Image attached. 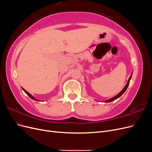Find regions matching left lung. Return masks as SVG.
<instances>
[{"instance_id":"8db88e82","label":"left lung","mask_w":152,"mask_h":152,"mask_svg":"<svg viewBox=\"0 0 152 152\" xmlns=\"http://www.w3.org/2000/svg\"><path fill=\"white\" fill-rule=\"evenodd\" d=\"M132 74L131 75V76H130V77H129V79L128 82H127V83L126 84V86L124 87V89L120 92V93H118L117 95H116L115 96H114V97H113V98H110V99H108V100H107V101H105V102H112V101L115 100L116 99L118 98L119 97H120V96H121L124 93V92H125V91H126V89H127V87H128L129 84V82H130V80H131V77H132Z\"/></svg>"}]
</instances>
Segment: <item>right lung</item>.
I'll return each instance as SVG.
<instances>
[{
	"label": "right lung",
	"instance_id": "right-lung-1",
	"mask_svg": "<svg viewBox=\"0 0 152 152\" xmlns=\"http://www.w3.org/2000/svg\"><path fill=\"white\" fill-rule=\"evenodd\" d=\"M23 91H25V93H26L27 95H28V96H29V97H30V98H31L32 99H34V100H35V101H38L37 99H35V98L34 97V96H32V95H31V94H30L29 93H28V92H27L26 91H25V90L23 88Z\"/></svg>",
	"mask_w": 152,
	"mask_h": 152
}]
</instances>
